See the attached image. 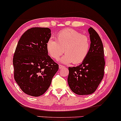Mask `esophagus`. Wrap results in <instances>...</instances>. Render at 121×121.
Here are the masks:
<instances>
[{
    "mask_svg": "<svg viewBox=\"0 0 121 121\" xmlns=\"http://www.w3.org/2000/svg\"><path fill=\"white\" fill-rule=\"evenodd\" d=\"M65 67H64V65H59V69H62V68H64Z\"/></svg>",
    "mask_w": 121,
    "mask_h": 121,
    "instance_id": "esophagus-1",
    "label": "esophagus"
}]
</instances>
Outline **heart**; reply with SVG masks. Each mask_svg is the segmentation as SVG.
<instances>
[{
  "mask_svg": "<svg viewBox=\"0 0 121 121\" xmlns=\"http://www.w3.org/2000/svg\"><path fill=\"white\" fill-rule=\"evenodd\" d=\"M46 49L49 55L55 60L59 59L64 52L65 55L61 59L63 63L79 64L88 55L90 40L78 31L67 29L58 34L57 41L50 38L46 43Z\"/></svg>",
  "mask_w": 121,
  "mask_h": 121,
  "instance_id": "1",
  "label": "heart"
}]
</instances>
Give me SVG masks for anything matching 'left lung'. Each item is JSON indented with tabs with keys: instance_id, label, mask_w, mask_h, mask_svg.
<instances>
[{
	"instance_id": "obj_1",
	"label": "left lung",
	"mask_w": 121,
	"mask_h": 121,
	"mask_svg": "<svg viewBox=\"0 0 121 121\" xmlns=\"http://www.w3.org/2000/svg\"><path fill=\"white\" fill-rule=\"evenodd\" d=\"M88 31L91 41L88 55L80 65L68 68V83L72 91L79 95L95 92L104 75L105 62L102 41L93 28L90 27Z\"/></svg>"
}]
</instances>
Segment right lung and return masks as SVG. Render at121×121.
Returning a JSON list of instances; mask_svg holds the SVG:
<instances>
[{"mask_svg":"<svg viewBox=\"0 0 121 121\" xmlns=\"http://www.w3.org/2000/svg\"><path fill=\"white\" fill-rule=\"evenodd\" d=\"M51 32L47 27L31 28L21 36L15 51L14 79L22 91L32 96L48 90L59 69L46 49Z\"/></svg>","mask_w":121,"mask_h":121,"instance_id":"right-lung-1","label":"right lung"}]
</instances>
